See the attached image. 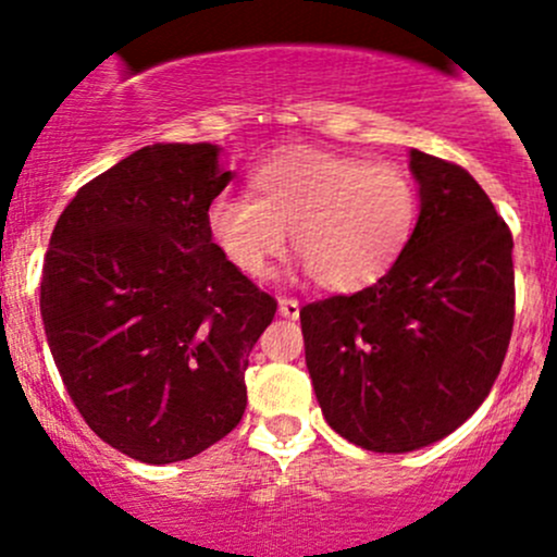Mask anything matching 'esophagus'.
Listing matches in <instances>:
<instances>
[{"instance_id": "34e87169", "label": "esophagus", "mask_w": 557, "mask_h": 557, "mask_svg": "<svg viewBox=\"0 0 557 557\" xmlns=\"http://www.w3.org/2000/svg\"><path fill=\"white\" fill-rule=\"evenodd\" d=\"M298 312H301V307H298V298H294V296H280V314H283V318L296 320Z\"/></svg>"}]
</instances>
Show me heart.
<instances>
[{"instance_id":"1","label":"heart","mask_w":557,"mask_h":557,"mask_svg":"<svg viewBox=\"0 0 557 557\" xmlns=\"http://www.w3.org/2000/svg\"><path fill=\"white\" fill-rule=\"evenodd\" d=\"M419 184L389 160L294 146L250 175V197L219 195L208 230L234 269L263 277L290 243L312 280L352 294L382 280L411 243Z\"/></svg>"}]
</instances>
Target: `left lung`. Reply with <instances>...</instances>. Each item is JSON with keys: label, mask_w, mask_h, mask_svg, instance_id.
I'll return each instance as SVG.
<instances>
[{"label": "left lung", "mask_w": 557, "mask_h": 557, "mask_svg": "<svg viewBox=\"0 0 557 557\" xmlns=\"http://www.w3.org/2000/svg\"><path fill=\"white\" fill-rule=\"evenodd\" d=\"M421 210L411 243L376 285L301 309L323 417L376 454L450 435L478 411L515 323L512 234L456 162L411 151Z\"/></svg>", "instance_id": "8db88e82"}]
</instances>
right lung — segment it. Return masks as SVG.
<instances>
[{"label":"right lung","instance_id":"add662e5","mask_svg":"<svg viewBox=\"0 0 557 557\" xmlns=\"http://www.w3.org/2000/svg\"><path fill=\"white\" fill-rule=\"evenodd\" d=\"M232 173L213 144H154L87 181L42 267L47 344L82 419L146 461L191 459L239 424L277 301L208 230Z\"/></svg>","mask_w":557,"mask_h":557}]
</instances>
